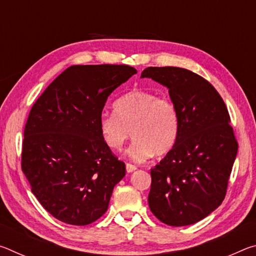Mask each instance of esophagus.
<instances>
[{"label":"esophagus","instance_id":"1","mask_svg":"<svg viewBox=\"0 0 256 256\" xmlns=\"http://www.w3.org/2000/svg\"><path fill=\"white\" fill-rule=\"evenodd\" d=\"M136 170V164H126V172H132Z\"/></svg>","mask_w":256,"mask_h":256}]
</instances>
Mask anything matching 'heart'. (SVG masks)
Returning a JSON list of instances; mask_svg holds the SVG:
<instances>
[{"instance_id":"1","label":"heart","mask_w":256,"mask_h":256,"mask_svg":"<svg viewBox=\"0 0 256 256\" xmlns=\"http://www.w3.org/2000/svg\"><path fill=\"white\" fill-rule=\"evenodd\" d=\"M115 114H104L99 128L108 148L120 150L131 136L128 150L136 162H144L154 154H164L174 146L178 136L180 118L170 97L136 89L118 98Z\"/></svg>"}]
</instances>
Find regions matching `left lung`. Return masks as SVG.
Wrapping results in <instances>:
<instances>
[{
    "instance_id": "obj_1",
    "label": "left lung",
    "mask_w": 256,
    "mask_h": 256,
    "mask_svg": "<svg viewBox=\"0 0 256 256\" xmlns=\"http://www.w3.org/2000/svg\"><path fill=\"white\" fill-rule=\"evenodd\" d=\"M141 78L167 86L180 118L174 146L151 168L150 210L170 226L196 224L222 203L237 154L226 104L209 81L186 68L150 66Z\"/></svg>"
}]
</instances>
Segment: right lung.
<instances>
[{"instance_id": "add662e5", "label": "right lung", "mask_w": 256, "mask_h": 256, "mask_svg": "<svg viewBox=\"0 0 256 256\" xmlns=\"http://www.w3.org/2000/svg\"><path fill=\"white\" fill-rule=\"evenodd\" d=\"M136 73L125 64L72 66L34 104L21 170L37 200L60 222H96L125 176V164L102 140L99 120L108 96Z\"/></svg>"}]
</instances>
